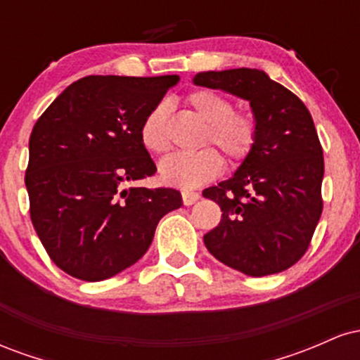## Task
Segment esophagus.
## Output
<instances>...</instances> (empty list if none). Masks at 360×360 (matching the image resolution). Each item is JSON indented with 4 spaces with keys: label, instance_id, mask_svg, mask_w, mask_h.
<instances>
[{
    "label": "esophagus",
    "instance_id": "obj_1",
    "mask_svg": "<svg viewBox=\"0 0 360 360\" xmlns=\"http://www.w3.org/2000/svg\"><path fill=\"white\" fill-rule=\"evenodd\" d=\"M183 203L186 206H191L196 203L198 200H200V193H194V191H183Z\"/></svg>",
    "mask_w": 360,
    "mask_h": 360
}]
</instances>
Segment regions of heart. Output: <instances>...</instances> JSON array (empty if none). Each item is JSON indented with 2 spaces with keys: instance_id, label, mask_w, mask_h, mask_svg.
<instances>
[{
  "instance_id": "1",
  "label": "heart",
  "mask_w": 360,
  "mask_h": 360,
  "mask_svg": "<svg viewBox=\"0 0 360 360\" xmlns=\"http://www.w3.org/2000/svg\"><path fill=\"white\" fill-rule=\"evenodd\" d=\"M189 105L200 118L208 123L203 143H214L229 157L230 162H242L254 150L259 127L254 115L233 111V103L213 89H198L189 94ZM171 106L160 101L147 113L140 127L142 146L152 154H166L171 148L167 118ZM223 157L213 147L196 152H176L166 157L159 166L164 183L177 188H200L221 172Z\"/></svg>"
}]
</instances>
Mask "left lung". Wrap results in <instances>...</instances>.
I'll use <instances>...</instances> for the list:
<instances>
[{
    "label": "left lung",
    "instance_id": "8db88e82",
    "mask_svg": "<svg viewBox=\"0 0 360 360\" xmlns=\"http://www.w3.org/2000/svg\"><path fill=\"white\" fill-rule=\"evenodd\" d=\"M193 82L249 101L259 127L254 150L235 174L203 191L223 212L203 237L206 249L254 278L289 269L308 250L323 210V150L311 115L259 69L200 72Z\"/></svg>",
    "mask_w": 360,
    "mask_h": 360
}]
</instances>
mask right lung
Here are the masks:
<instances>
[{
  "label": "right lung",
  "mask_w": 360,
  "mask_h": 360,
  "mask_svg": "<svg viewBox=\"0 0 360 360\" xmlns=\"http://www.w3.org/2000/svg\"><path fill=\"white\" fill-rule=\"evenodd\" d=\"M179 76H88L37 120L25 184L30 218L57 267L108 279L146 254L164 214L183 205L171 188L128 184L157 167L140 140L143 118Z\"/></svg>",
  "instance_id": "add662e5"
}]
</instances>
